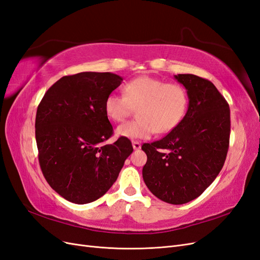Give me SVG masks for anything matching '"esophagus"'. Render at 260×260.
I'll return each mask as SVG.
<instances>
[{"mask_svg":"<svg viewBox=\"0 0 260 260\" xmlns=\"http://www.w3.org/2000/svg\"><path fill=\"white\" fill-rule=\"evenodd\" d=\"M132 146H133V148H135V149H140L141 148V143L138 142V141H133Z\"/></svg>","mask_w":260,"mask_h":260,"instance_id":"obj_1","label":"esophagus"}]
</instances>
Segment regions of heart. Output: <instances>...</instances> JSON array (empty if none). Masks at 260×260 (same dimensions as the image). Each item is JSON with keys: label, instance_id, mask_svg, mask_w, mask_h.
Wrapping results in <instances>:
<instances>
[{"label": "heart", "instance_id": "1", "mask_svg": "<svg viewBox=\"0 0 260 260\" xmlns=\"http://www.w3.org/2000/svg\"><path fill=\"white\" fill-rule=\"evenodd\" d=\"M188 105L186 90L153 77L136 78L123 85V95L108 94L104 111L109 119L119 122L138 109V120L120 124L116 135L135 140L148 139L153 133H168L182 121Z\"/></svg>", "mask_w": 260, "mask_h": 260}]
</instances>
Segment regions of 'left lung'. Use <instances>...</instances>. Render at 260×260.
Segmentation results:
<instances>
[{
	"label": "left lung",
	"mask_w": 260,
	"mask_h": 260,
	"mask_svg": "<svg viewBox=\"0 0 260 260\" xmlns=\"http://www.w3.org/2000/svg\"><path fill=\"white\" fill-rule=\"evenodd\" d=\"M188 96L187 112L166 137L142 145L143 180L156 198L181 205L214 182L229 148L230 108L214 83L199 76H175Z\"/></svg>",
	"instance_id": "1"
}]
</instances>
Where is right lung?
<instances>
[{
  "mask_svg": "<svg viewBox=\"0 0 260 260\" xmlns=\"http://www.w3.org/2000/svg\"><path fill=\"white\" fill-rule=\"evenodd\" d=\"M121 82L112 73L65 76L38 106L39 162L51 187L69 202L88 204L103 196L133 151L124 138L104 144L113 135L104 102Z\"/></svg>",
  "mask_w": 260,
  "mask_h": 260,
  "instance_id": "obj_1",
  "label": "right lung"
}]
</instances>
